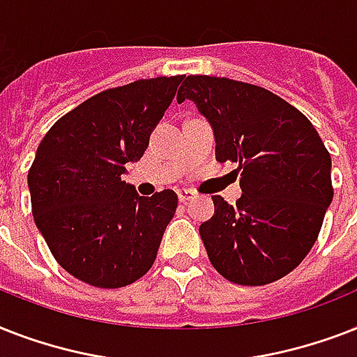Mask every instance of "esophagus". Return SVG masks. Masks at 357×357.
Returning <instances> with one entry per match:
<instances>
[{
  "instance_id": "esophagus-1",
  "label": "esophagus",
  "mask_w": 357,
  "mask_h": 357,
  "mask_svg": "<svg viewBox=\"0 0 357 357\" xmlns=\"http://www.w3.org/2000/svg\"><path fill=\"white\" fill-rule=\"evenodd\" d=\"M195 198H196V192H192V190H189V189L178 190V200L183 202V204H187V202H190V200H195Z\"/></svg>"
}]
</instances>
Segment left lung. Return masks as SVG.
<instances>
[{"label": "left lung", "instance_id": "8db88e82", "mask_svg": "<svg viewBox=\"0 0 357 357\" xmlns=\"http://www.w3.org/2000/svg\"><path fill=\"white\" fill-rule=\"evenodd\" d=\"M192 100L215 131L217 161L238 165L235 206L213 196L200 226L211 265L237 285L287 276L315 244L332 204V157L313 123L263 86L189 75L178 102Z\"/></svg>", "mask_w": 357, "mask_h": 357}]
</instances>
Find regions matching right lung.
Listing matches in <instances>:
<instances>
[{"mask_svg": "<svg viewBox=\"0 0 357 357\" xmlns=\"http://www.w3.org/2000/svg\"><path fill=\"white\" fill-rule=\"evenodd\" d=\"M181 81L172 75L107 89L40 140L27 174L33 217L55 261L81 282L126 287L153 265L178 195L139 196L122 174L144 155Z\"/></svg>", "mask_w": 357, "mask_h": 357, "instance_id": "right-lung-1", "label": "right lung"}]
</instances>
